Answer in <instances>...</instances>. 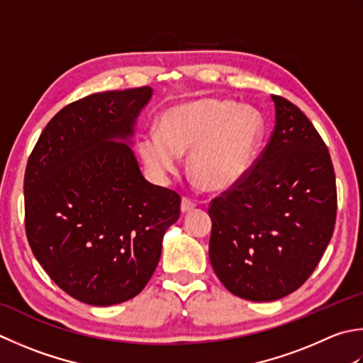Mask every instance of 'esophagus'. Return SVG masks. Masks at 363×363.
Returning <instances> with one entry per match:
<instances>
[{"instance_id":"34e87169","label":"esophagus","mask_w":363,"mask_h":363,"mask_svg":"<svg viewBox=\"0 0 363 363\" xmlns=\"http://www.w3.org/2000/svg\"><path fill=\"white\" fill-rule=\"evenodd\" d=\"M195 208H196V204L194 201H190L189 198H182V201H181V212H182V214H189V212L195 211Z\"/></svg>"}]
</instances>
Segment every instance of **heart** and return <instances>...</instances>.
Returning <instances> with one entry per match:
<instances>
[{
  "label": "heart",
  "mask_w": 363,
  "mask_h": 363,
  "mask_svg": "<svg viewBox=\"0 0 363 363\" xmlns=\"http://www.w3.org/2000/svg\"><path fill=\"white\" fill-rule=\"evenodd\" d=\"M262 135L264 119L257 108L203 97L163 111L159 132L141 135L138 152L147 172L163 182L190 151L189 169L200 186L225 191L250 172Z\"/></svg>",
  "instance_id": "heart-1"
}]
</instances>
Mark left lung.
I'll list each match as a JSON object with an SVG mask.
<instances>
[{
    "label": "left lung",
    "mask_w": 363,
    "mask_h": 363,
    "mask_svg": "<svg viewBox=\"0 0 363 363\" xmlns=\"http://www.w3.org/2000/svg\"><path fill=\"white\" fill-rule=\"evenodd\" d=\"M275 129L242 182L209 208V259L234 296L281 299L307 281L328 248L337 216L330 154L310 119L272 96Z\"/></svg>",
    "instance_id": "1"
}]
</instances>
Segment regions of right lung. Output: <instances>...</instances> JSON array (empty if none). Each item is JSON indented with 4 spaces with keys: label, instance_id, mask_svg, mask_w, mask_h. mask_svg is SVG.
<instances>
[{
    "label": "right lung",
    "instance_id": "right-lung-1",
    "mask_svg": "<svg viewBox=\"0 0 363 363\" xmlns=\"http://www.w3.org/2000/svg\"><path fill=\"white\" fill-rule=\"evenodd\" d=\"M152 88L96 92L47 124L25 172L35 259L74 299L108 307L140 294L179 218L181 198L141 174L132 151Z\"/></svg>",
    "mask_w": 363,
    "mask_h": 363
}]
</instances>
